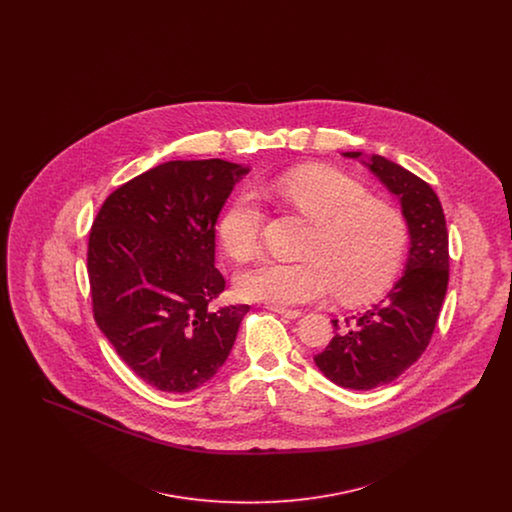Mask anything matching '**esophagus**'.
I'll use <instances>...</instances> for the list:
<instances>
[{"instance_id": "34e87169", "label": "esophagus", "mask_w": 512, "mask_h": 512, "mask_svg": "<svg viewBox=\"0 0 512 512\" xmlns=\"http://www.w3.org/2000/svg\"><path fill=\"white\" fill-rule=\"evenodd\" d=\"M268 311H272V313H278V315H282V317L286 318H299L301 317V311H297V309H288V307H278V305H268Z\"/></svg>"}]
</instances>
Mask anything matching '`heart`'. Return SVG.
I'll return each instance as SVG.
<instances>
[{
	"mask_svg": "<svg viewBox=\"0 0 512 512\" xmlns=\"http://www.w3.org/2000/svg\"><path fill=\"white\" fill-rule=\"evenodd\" d=\"M270 194L315 224L303 263L261 261L236 278L247 301L299 305L338 292L345 303H361L384 292L401 267L407 224L388 203L374 201L361 184L326 167H303L280 176ZM265 213L251 192L238 195L219 224L220 244L236 259H251Z\"/></svg>",
	"mask_w": 512,
	"mask_h": 512,
	"instance_id": "obj_1",
	"label": "heart"
}]
</instances>
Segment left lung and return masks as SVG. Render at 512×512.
<instances>
[{"label": "left lung", "mask_w": 512, "mask_h": 512, "mask_svg": "<svg viewBox=\"0 0 512 512\" xmlns=\"http://www.w3.org/2000/svg\"><path fill=\"white\" fill-rule=\"evenodd\" d=\"M359 159L399 197L411 247L403 276L388 295L357 317L332 320L336 336L315 355L318 370L336 386L374 390L399 378L426 351L449 282V236L436 192L413 172L382 155Z\"/></svg>", "instance_id": "obj_1"}]
</instances>
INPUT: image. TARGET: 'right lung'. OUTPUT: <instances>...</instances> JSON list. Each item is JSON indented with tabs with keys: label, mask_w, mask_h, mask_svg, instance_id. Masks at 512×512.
I'll list each match as a JSON object with an SVG mask.
<instances>
[{
	"label": "right lung",
	"mask_w": 512,
	"mask_h": 512,
	"mask_svg": "<svg viewBox=\"0 0 512 512\" xmlns=\"http://www.w3.org/2000/svg\"><path fill=\"white\" fill-rule=\"evenodd\" d=\"M249 167L169 161L105 199L88 242L94 318L146 384L188 393L228 359L249 305L215 309V224Z\"/></svg>",
	"instance_id": "obj_1"
}]
</instances>
